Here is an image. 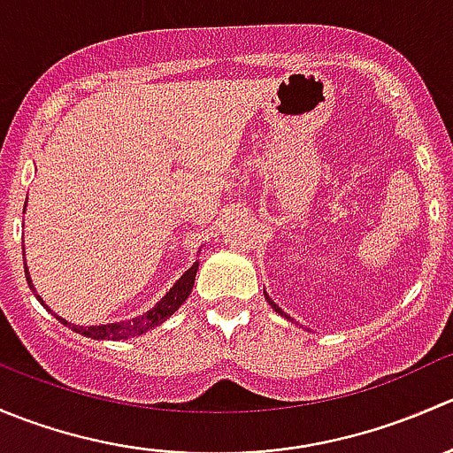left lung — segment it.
Listing matches in <instances>:
<instances>
[{"label":"left lung","mask_w":453,"mask_h":453,"mask_svg":"<svg viewBox=\"0 0 453 453\" xmlns=\"http://www.w3.org/2000/svg\"><path fill=\"white\" fill-rule=\"evenodd\" d=\"M265 298H267V303H269V304H272V309H273V311H276V313H280V315H282V318L291 319V318H289V315H287L285 311H282V309H280V307H278V304H276V303H273V300H272V298H269V296H267V291H265ZM291 322H294V319H291Z\"/></svg>","instance_id":"1"}]
</instances>
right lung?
<instances>
[{
    "instance_id": "1",
    "label": "right lung",
    "mask_w": 453,
    "mask_h": 453,
    "mask_svg": "<svg viewBox=\"0 0 453 453\" xmlns=\"http://www.w3.org/2000/svg\"><path fill=\"white\" fill-rule=\"evenodd\" d=\"M26 203H28V197H26ZM197 269H199V260H195L193 267L186 269V272L181 273L180 280H177L175 285L166 291V296H164V298L159 300L153 309H149L146 313L138 315V318L120 319V322H109V324H96V326H81V324L67 322V319L61 318V315H57V313L54 315H57L58 322L65 324L67 328H72V331L79 333V335L91 337V340H129V337L144 335L146 331H150V328H155V326H159L162 322H166V319L171 318V315L175 313L177 309L186 303V300H188L190 291H193V285H195V276H197ZM26 278H28L30 289L35 291V285H32L28 267H26ZM35 296L39 298V303L43 304L50 313H52V309L43 303V298H41L36 291H35Z\"/></svg>"
}]
</instances>
